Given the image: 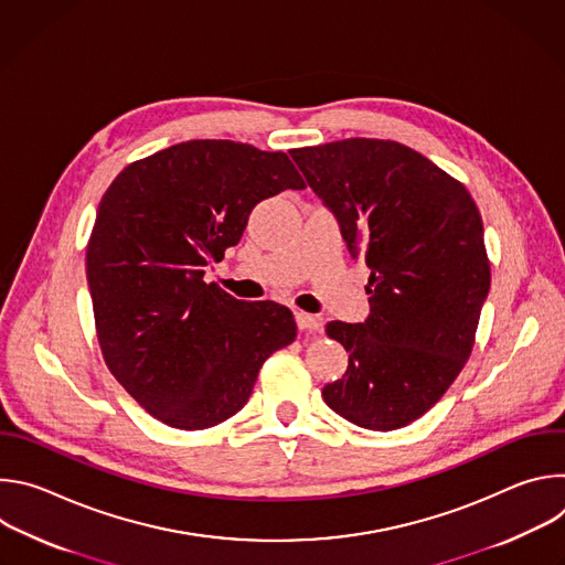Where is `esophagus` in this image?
Returning a JSON list of instances; mask_svg holds the SVG:
<instances>
[{
	"instance_id": "esophagus-1",
	"label": "esophagus",
	"mask_w": 565,
	"mask_h": 565,
	"mask_svg": "<svg viewBox=\"0 0 565 565\" xmlns=\"http://www.w3.org/2000/svg\"><path fill=\"white\" fill-rule=\"evenodd\" d=\"M295 321H297L299 331H321V327H324V321H321V317L308 315V312H301V310L295 312Z\"/></svg>"
}]
</instances>
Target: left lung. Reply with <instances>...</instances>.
Listing matches in <instances>:
<instances>
[{
    "label": "left lung",
    "instance_id": "obj_1",
    "mask_svg": "<svg viewBox=\"0 0 565 565\" xmlns=\"http://www.w3.org/2000/svg\"><path fill=\"white\" fill-rule=\"evenodd\" d=\"M369 275V315L329 321L349 353L327 405L349 423L391 431L429 412L465 366L490 292L482 221L469 192L393 140L349 138L290 151Z\"/></svg>",
    "mask_w": 565,
    "mask_h": 565
}]
</instances>
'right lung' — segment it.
<instances>
[{
    "label": "right lung",
    "mask_w": 565,
    "mask_h": 565,
    "mask_svg": "<svg viewBox=\"0 0 565 565\" xmlns=\"http://www.w3.org/2000/svg\"><path fill=\"white\" fill-rule=\"evenodd\" d=\"M303 188L284 151L188 140L131 163L105 192L87 248L98 342L156 420L188 431L227 420L295 340L286 306L234 299L203 277L257 203Z\"/></svg>",
    "instance_id": "1"
}]
</instances>
